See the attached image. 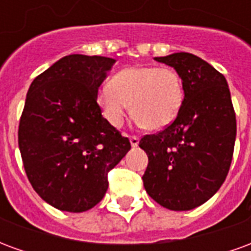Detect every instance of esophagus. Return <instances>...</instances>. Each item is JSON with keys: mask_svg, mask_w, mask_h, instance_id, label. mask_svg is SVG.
I'll use <instances>...</instances> for the list:
<instances>
[{"mask_svg": "<svg viewBox=\"0 0 251 251\" xmlns=\"http://www.w3.org/2000/svg\"><path fill=\"white\" fill-rule=\"evenodd\" d=\"M138 142H140V138H138V137H136V136L130 137V145H131V147H133V148L138 147Z\"/></svg>", "mask_w": 251, "mask_h": 251, "instance_id": "34e87169", "label": "esophagus"}]
</instances>
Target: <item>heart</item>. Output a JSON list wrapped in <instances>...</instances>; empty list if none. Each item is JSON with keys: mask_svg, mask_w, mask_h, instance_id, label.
Segmentation results:
<instances>
[{"mask_svg": "<svg viewBox=\"0 0 251 251\" xmlns=\"http://www.w3.org/2000/svg\"><path fill=\"white\" fill-rule=\"evenodd\" d=\"M97 102L104 120L114 127L122 126L131 107L138 125L161 130L179 114L184 84L179 72L171 67H127L99 90Z\"/></svg>", "mask_w": 251, "mask_h": 251, "instance_id": "1", "label": "heart"}]
</instances>
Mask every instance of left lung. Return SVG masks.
I'll use <instances>...</instances> for the list:
<instances>
[{
  "instance_id": "left-lung-1",
  "label": "left lung",
  "mask_w": 251,
  "mask_h": 251,
  "mask_svg": "<svg viewBox=\"0 0 251 251\" xmlns=\"http://www.w3.org/2000/svg\"><path fill=\"white\" fill-rule=\"evenodd\" d=\"M154 60L179 72L184 102L171 125L140 140L149 158L144 187L165 208L188 211L212 198L228 174L237 136L231 95L226 77L192 53Z\"/></svg>"
}]
</instances>
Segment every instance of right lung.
<instances>
[{
	"mask_svg": "<svg viewBox=\"0 0 251 251\" xmlns=\"http://www.w3.org/2000/svg\"><path fill=\"white\" fill-rule=\"evenodd\" d=\"M114 59L68 55L35 77L19 126L28 180L57 210L83 212L103 199L107 174L130 151L102 117L98 88Z\"/></svg>",
	"mask_w": 251,
	"mask_h": 251,
	"instance_id": "1",
	"label": "right lung"
}]
</instances>
